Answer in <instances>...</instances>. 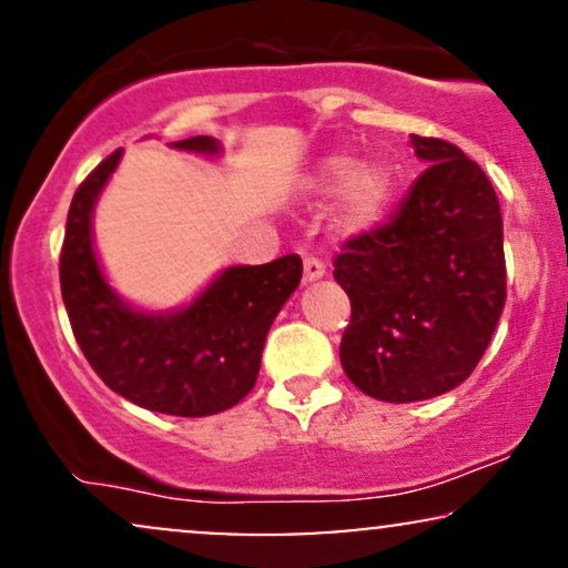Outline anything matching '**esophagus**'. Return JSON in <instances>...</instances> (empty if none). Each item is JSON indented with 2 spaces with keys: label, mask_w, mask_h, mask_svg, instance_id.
Returning a JSON list of instances; mask_svg holds the SVG:
<instances>
[{
  "label": "esophagus",
  "mask_w": 568,
  "mask_h": 568,
  "mask_svg": "<svg viewBox=\"0 0 568 568\" xmlns=\"http://www.w3.org/2000/svg\"><path fill=\"white\" fill-rule=\"evenodd\" d=\"M325 275V264L321 258L306 256L304 258V283H312V280H321Z\"/></svg>",
  "instance_id": "1"
}]
</instances>
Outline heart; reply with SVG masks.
Instances as JSON below:
<instances>
[{
    "label": "heart",
    "instance_id": "1",
    "mask_svg": "<svg viewBox=\"0 0 568 568\" xmlns=\"http://www.w3.org/2000/svg\"><path fill=\"white\" fill-rule=\"evenodd\" d=\"M317 186L336 189L342 186L338 197V224L347 232L368 230L382 211L387 207L393 194V179L382 165H361L347 158H331L323 162L317 173Z\"/></svg>",
    "mask_w": 568,
    "mask_h": 568
}]
</instances>
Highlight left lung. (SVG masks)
<instances>
[{"mask_svg":"<svg viewBox=\"0 0 568 568\" xmlns=\"http://www.w3.org/2000/svg\"><path fill=\"white\" fill-rule=\"evenodd\" d=\"M427 168L395 213L334 258L352 304L344 374L387 403L443 395L473 374L507 298L497 192L478 162L414 135Z\"/></svg>","mask_w":568,"mask_h":568,"instance_id":"8db88e82","label":"left lung"}]
</instances>
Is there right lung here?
<instances>
[{"instance_id": "right-lung-1", "label": "right lung", "mask_w": 568, "mask_h": 568, "mask_svg": "<svg viewBox=\"0 0 568 568\" xmlns=\"http://www.w3.org/2000/svg\"><path fill=\"white\" fill-rule=\"evenodd\" d=\"M216 154L211 135L175 141ZM122 152L95 168L71 200L61 247V293L71 331L109 389L173 416H211L237 406L256 384L262 349L280 306L302 280L296 253L262 266H230L173 315H146L116 298L95 262L90 216Z\"/></svg>"}]
</instances>
